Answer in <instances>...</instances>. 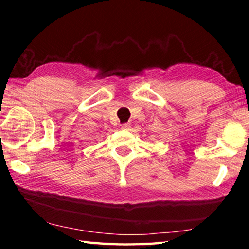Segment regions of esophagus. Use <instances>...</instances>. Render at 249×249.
<instances>
[{
	"instance_id": "1",
	"label": "esophagus",
	"mask_w": 249,
	"mask_h": 249,
	"mask_svg": "<svg viewBox=\"0 0 249 249\" xmlns=\"http://www.w3.org/2000/svg\"><path fill=\"white\" fill-rule=\"evenodd\" d=\"M129 127H130V124L129 123H125V124L122 125V128H124V129H128Z\"/></svg>"
}]
</instances>
